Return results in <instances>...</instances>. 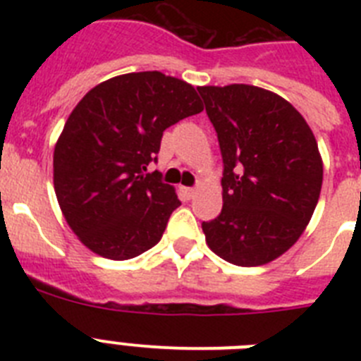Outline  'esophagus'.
<instances>
[{"instance_id":"1","label":"esophagus","mask_w":361,"mask_h":361,"mask_svg":"<svg viewBox=\"0 0 361 361\" xmlns=\"http://www.w3.org/2000/svg\"><path fill=\"white\" fill-rule=\"evenodd\" d=\"M195 188H186V186H180V193H183L186 199H191V197L195 195Z\"/></svg>"}]
</instances>
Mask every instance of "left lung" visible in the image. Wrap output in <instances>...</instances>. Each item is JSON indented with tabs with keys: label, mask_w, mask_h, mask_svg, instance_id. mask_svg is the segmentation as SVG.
<instances>
[{
	"label": "left lung",
	"mask_w": 361,
	"mask_h": 361,
	"mask_svg": "<svg viewBox=\"0 0 361 361\" xmlns=\"http://www.w3.org/2000/svg\"><path fill=\"white\" fill-rule=\"evenodd\" d=\"M219 137L222 212L202 222L206 244L226 262L264 266L300 238L320 199L324 162L298 110L253 85L199 86Z\"/></svg>",
	"instance_id": "obj_1"
}]
</instances>
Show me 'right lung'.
Listing matches in <instances>:
<instances>
[{
	"label": "right lung",
	"instance_id": "1",
	"mask_svg": "<svg viewBox=\"0 0 361 361\" xmlns=\"http://www.w3.org/2000/svg\"><path fill=\"white\" fill-rule=\"evenodd\" d=\"M202 110L190 82L157 70L106 79L79 101L54 148V190L81 244L128 260L161 240L180 202L146 168L162 132Z\"/></svg>",
	"mask_w": 361,
	"mask_h": 361
}]
</instances>
